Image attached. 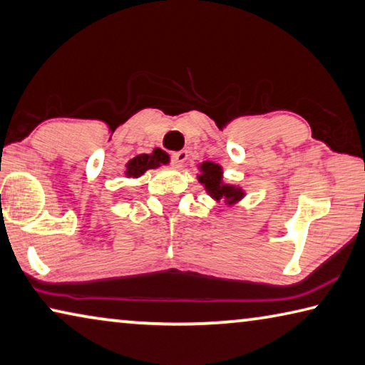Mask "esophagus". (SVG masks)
<instances>
[{
  "instance_id": "1",
  "label": "esophagus",
  "mask_w": 365,
  "mask_h": 365,
  "mask_svg": "<svg viewBox=\"0 0 365 365\" xmlns=\"http://www.w3.org/2000/svg\"><path fill=\"white\" fill-rule=\"evenodd\" d=\"M188 159V153L187 151H178L172 154V164L175 169H182L185 162Z\"/></svg>"
}]
</instances>
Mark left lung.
Returning <instances> with one entry per match:
<instances>
[{
  "mask_svg": "<svg viewBox=\"0 0 365 365\" xmlns=\"http://www.w3.org/2000/svg\"><path fill=\"white\" fill-rule=\"evenodd\" d=\"M200 172L198 180L201 185H205L206 192L210 193L212 200H224L227 205H235L237 201H240L245 196L244 190L240 187H234V185L222 182V167L219 164L206 160L200 165Z\"/></svg>",
  "mask_w": 365,
  "mask_h": 365,
  "instance_id": "1",
  "label": "left lung"
}]
</instances>
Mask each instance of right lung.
Wrapping results in <instances>:
<instances>
[{
  "label": "right lung",
  "mask_w": 365,
  "mask_h": 365,
  "mask_svg": "<svg viewBox=\"0 0 365 365\" xmlns=\"http://www.w3.org/2000/svg\"><path fill=\"white\" fill-rule=\"evenodd\" d=\"M162 164H169V155H167L162 149H154L151 154H140L133 158L128 164H126V177L138 178L141 177L144 172L149 169H158Z\"/></svg>",
  "instance_id": "1"
}]
</instances>
